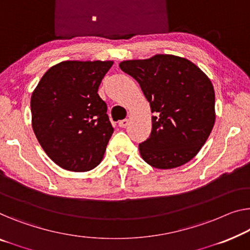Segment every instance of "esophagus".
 <instances>
[{
    "label": "esophagus",
    "mask_w": 250,
    "mask_h": 250,
    "mask_svg": "<svg viewBox=\"0 0 250 250\" xmlns=\"http://www.w3.org/2000/svg\"><path fill=\"white\" fill-rule=\"evenodd\" d=\"M129 122H130L129 119H125V120H121L120 122H119V126H121V128H125V126L129 125Z\"/></svg>",
    "instance_id": "esophagus-1"
}]
</instances>
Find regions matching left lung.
Listing matches in <instances>:
<instances>
[{
	"instance_id": "8db88e82",
	"label": "left lung",
	"mask_w": 250,
	"mask_h": 250,
	"mask_svg": "<svg viewBox=\"0 0 250 250\" xmlns=\"http://www.w3.org/2000/svg\"><path fill=\"white\" fill-rule=\"evenodd\" d=\"M119 66L139 83L156 112L150 136L139 144L144 161L170 169L194 158L215 122L214 88L207 74L175 55L124 61Z\"/></svg>"
}]
</instances>
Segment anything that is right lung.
<instances>
[{"instance_id":"1","label":"right lung","mask_w":250,"mask_h":250,"mask_svg":"<svg viewBox=\"0 0 250 250\" xmlns=\"http://www.w3.org/2000/svg\"><path fill=\"white\" fill-rule=\"evenodd\" d=\"M112 61H64L50 67L31 95V125L51 161L70 172L102 162L113 126L98 94Z\"/></svg>"}]
</instances>
